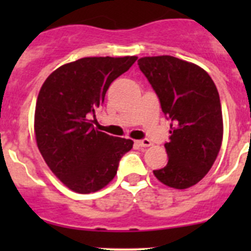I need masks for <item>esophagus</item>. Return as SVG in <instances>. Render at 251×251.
Segmentation results:
<instances>
[{
  "mask_svg": "<svg viewBox=\"0 0 251 251\" xmlns=\"http://www.w3.org/2000/svg\"><path fill=\"white\" fill-rule=\"evenodd\" d=\"M137 145H138L139 147H150V146H152V142L147 138L139 139V141H137Z\"/></svg>",
  "mask_w": 251,
  "mask_h": 251,
  "instance_id": "esophagus-1",
  "label": "esophagus"
}]
</instances>
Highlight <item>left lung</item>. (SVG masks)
<instances>
[{
  "label": "left lung",
  "mask_w": 251,
  "mask_h": 251,
  "mask_svg": "<svg viewBox=\"0 0 251 251\" xmlns=\"http://www.w3.org/2000/svg\"><path fill=\"white\" fill-rule=\"evenodd\" d=\"M138 66L171 121L168 162L153 171L170 187L188 188L206 176L223 142V112L216 85L200 66L174 56H148Z\"/></svg>",
  "instance_id": "left-lung-1"
}]
</instances>
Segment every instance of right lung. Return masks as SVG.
<instances>
[{
	"mask_svg": "<svg viewBox=\"0 0 251 251\" xmlns=\"http://www.w3.org/2000/svg\"><path fill=\"white\" fill-rule=\"evenodd\" d=\"M137 56L83 57L51 73L35 109L37 147L46 165L70 190L90 194L114 178L133 141L94 129L90 118L110 84Z\"/></svg>",
	"mask_w": 251,
	"mask_h": 251,
	"instance_id": "obj_1",
	"label": "right lung"
}]
</instances>
